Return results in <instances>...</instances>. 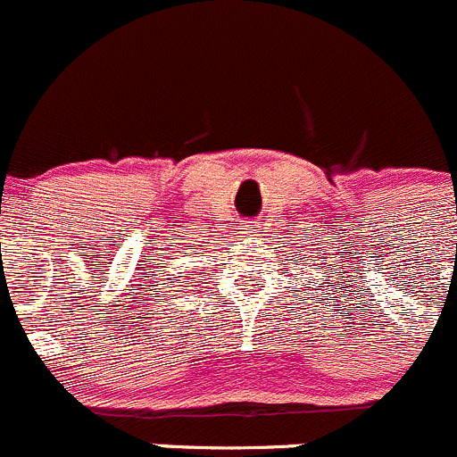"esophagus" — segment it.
<instances>
[{"label": "esophagus", "instance_id": "esophagus-1", "mask_svg": "<svg viewBox=\"0 0 457 457\" xmlns=\"http://www.w3.org/2000/svg\"><path fill=\"white\" fill-rule=\"evenodd\" d=\"M257 230V224H246V230L244 233H255Z\"/></svg>", "mask_w": 457, "mask_h": 457}]
</instances>
